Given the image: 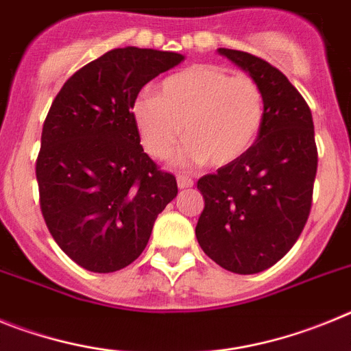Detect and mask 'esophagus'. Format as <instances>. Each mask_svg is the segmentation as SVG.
<instances>
[{
    "label": "esophagus",
    "instance_id": "esophagus-1",
    "mask_svg": "<svg viewBox=\"0 0 351 351\" xmlns=\"http://www.w3.org/2000/svg\"><path fill=\"white\" fill-rule=\"evenodd\" d=\"M178 186H179V190H188V188L193 186V181H191L190 178H186V176H179Z\"/></svg>",
    "mask_w": 351,
    "mask_h": 351
}]
</instances>
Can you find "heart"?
I'll return each instance as SVG.
<instances>
[{"mask_svg": "<svg viewBox=\"0 0 351 351\" xmlns=\"http://www.w3.org/2000/svg\"><path fill=\"white\" fill-rule=\"evenodd\" d=\"M133 121L151 156L165 160L181 135L186 142L176 163L223 167L255 144L265 117V98L250 75H232L216 64H197L165 77L158 96L133 104Z\"/></svg>", "mask_w": 351, "mask_h": 351, "instance_id": "b5f03b06", "label": "heart"}]
</instances>
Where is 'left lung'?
<instances>
[{"label": "left lung", "instance_id": "obj_1", "mask_svg": "<svg viewBox=\"0 0 351 351\" xmlns=\"http://www.w3.org/2000/svg\"><path fill=\"white\" fill-rule=\"evenodd\" d=\"M260 84L265 117L256 142L239 160L198 179L204 197L197 241L235 274H256L297 243L311 210L318 167L308 104L278 68L256 56L218 49Z\"/></svg>", "mask_w": 351, "mask_h": 351}]
</instances>
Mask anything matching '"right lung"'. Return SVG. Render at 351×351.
<instances>
[{
    "label": "right lung",
    "mask_w": 351,
    "mask_h": 351,
    "mask_svg": "<svg viewBox=\"0 0 351 351\" xmlns=\"http://www.w3.org/2000/svg\"><path fill=\"white\" fill-rule=\"evenodd\" d=\"M184 61L178 52L123 47L64 82L42 130L36 181L43 219L80 267L116 272L147 246L178 182L144 153L133 104L149 80Z\"/></svg>",
    "instance_id": "obj_1"
}]
</instances>
